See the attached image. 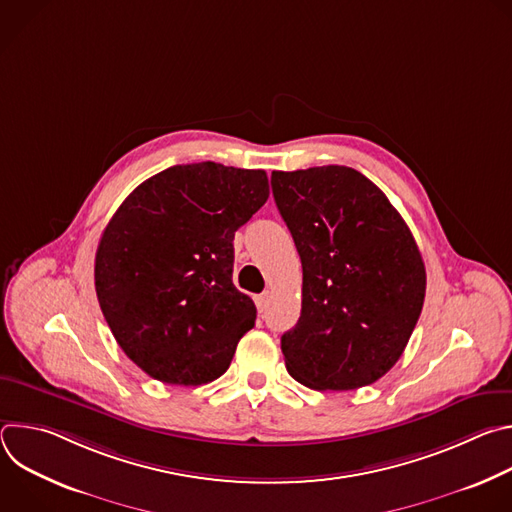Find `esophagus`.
I'll list each match as a JSON object with an SVG mask.
<instances>
[{"label":"esophagus","instance_id":"esophagus-1","mask_svg":"<svg viewBox=\"0 0 512 512\" xmlns=\"http://www.w3.org/2000/svg\"><path fill=\"white\" fill-rule=\"evenodd\" d=\"M255 304H257V310H259V312H265L267 306H269V291H265V294L257 296V298H255Z\"/></svg>","mask_w":512,"mask_h":512}]
</instances>
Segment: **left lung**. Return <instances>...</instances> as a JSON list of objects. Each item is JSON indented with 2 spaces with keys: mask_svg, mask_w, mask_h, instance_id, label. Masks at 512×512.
Segmentation results:
<instances>
[{
  "mask_svg": "<svg viewBox=\"0 0 512 512\" xmlns=\"http://www.w3.org/2000/svg\"><path fill=\"white\" fill-rule=\"evenodd\" d=\"M302 259V314L281 336L287 373L316 391L387 375L425 300V265L381 188L346 166L271 174Z\"/></svg>",
  "mask_w": 512,
  "mask_h": 512,
  "instance_id": "left-lung-1",
  "label": "left lung"
}]
</instances>
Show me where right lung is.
<instances>
[{
    "label": "right lung",
    "mask_w": 512,
    "mask_h": 512,
    "mask_svg": "<svg viewBox=\"0 0 512 512\" xmlns=\"http://www.w3.org/2000/svg\"><path fill=\"white\" fill-rule=\"evenodd\" d=\"M267 198L263 170L200 162L152 176L117 208L97 247L95 289L143 373L196 387L229 369L257 318L233 283V239Z\"/></svg>",
    "instance_id": "1"
}]
</instances>
